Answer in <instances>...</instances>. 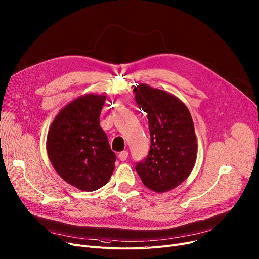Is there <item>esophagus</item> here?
<instances>
[{
    "label": "esophagus",
    "mask_w": 259,
    "mask_h": 259,
    "mask_svg": "<svg viewBox=\"0 0 259 259\" xmlns=\"http://www.w3.org/2000/svg\"><path fill=\"white\" fill-rule=\"evenodd\" d=\"M128 155H129V153L127 151H123L118 154V158L120 161H126L128 158Z\"/></svg>",
    "instance_id": "1"
}]
</instances>
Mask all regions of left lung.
<instances>
[{
    "instance_id": "left-lung-1",
    "label": "left lung",
    "mask_w": 259,
    "mask_h": 259,
    "mask_svg": "<svg viewBox=\"0 0 259 259\" xmlns=\"http://www.w3.org/2000/svg\"><path fill=\"white\" fill-rule=\"evenodd\" d=\"M135 101L147 113L151 146L147 158L135 166L143 183L156 193L181 184L196 163L198 144L194 122L184 103L147 84L134 86Z\"/></svg>"
}]
</instances>
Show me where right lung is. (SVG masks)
<instances>
[{
  "label": "right lung",
  "mask_w": 259,
  "mask_h": 259,
  "mask_svg": "<svg viewBox=\"0 0 259 259\" xmlns=\"http://www.w3.org/2000/svg\"><path fill=\"white\" fill-rule=\"evenodd\" d=\"M105 100V95L80 96L58 112L48 131L47 152L52 165L80 191L104 186L114 170L115 154L100 126Z\"/></svg>",
  "instance_id": "1"
}]
</instances>
